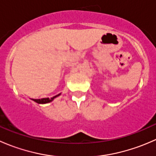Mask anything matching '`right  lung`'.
I'll use <instances>...</instances> for the list:
<instances>
[{
    "mask_svg": "<svg viewBox=\"0 0 156 156\" xmlns=\"http://www.w3.org/2000/svg\"><path fill=\"white\" fill-rule=\"evenodd\" d=\"M61 94H59L58 95L55 96V97H52V98H43V99H31V100H33V101L36 102L37 103H39V104H45V103H50V102H52L53 100H54V98H56V97H57L58 96L60 95Z\"/></svg>",
    "mask_w": 156,
    "mask_h": 156,
    "instance_id": "obj_1",
    "label": "right lung"
}]
</instances>
